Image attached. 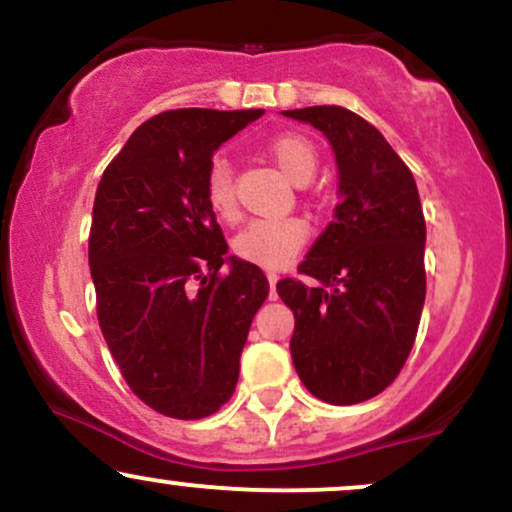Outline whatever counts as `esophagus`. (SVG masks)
<instances>
[{
  "instance_id": "1",
  "label": "esophagus",
  "mask_w": 512,
  "mask_h": 512,
  "mask_svg": "<svg viewBox=\"0 0 512 512\" xmlns=\"http://www.w3.org/2000/svg\"><path fill=\"white\" fill-rule=\"evenodd\" d=\"M267 279H269V298H276V281H279V274L267 272Z\"/></svg>"
}]
</instances>
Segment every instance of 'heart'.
<instances>
[{"mask_svg":"<svg viewBox=\"0 0 512 512\" xmlns=\"http://www.w3.org/2000/svg\"><path fill=\"white\" fill-rule=\"evenodd\" d=\"M269 156L276 166L296 185H308L317 170V151L305 137L284 134L269 144ZM204 195L209 209L223 221H233L238 216L236 185L233 170L226 158H214L204 180ZM308 240V226L301 219L284 216V219H255L240 228L233 238V252L240 260L257 264V267L276 269L289 264L296 252Z\"/></svg>","mask_w":512,"mask_h":512,"instance_id":"1","label":"heart"}]
</instances>
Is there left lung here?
I'll return each mask as SVG.
<instances>
[{
  "label": "left lung",
  "mask_w": 512,
  "mask_h": 512,
  "mask_svg": "<svg viewBox=\"0 0 512 512\" xmlns=\"http://www.w3.org/2000/svg\"><path fill=\"white\" fill-rule=\"evenodd\" d=\"M320 129L337 161L334 221L276 293L296 317L291 358L322 402L380 395L407 361L426 301V221L411 170L370 122L342 105L284 110Z\"/></svg>",
  "instance_id": "left-lung-1"
}]
</instances>
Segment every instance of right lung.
<instances>
[{
  "mask_svg": "<svg viewBox=\"0 0 512 512\" xmlns=\"http://www.w3.org/2000/svg\"><path fill=\"white\" fill-rule=\"evenodd\" d=\"M262 113L151 117L98 182L88 267L101 332L134 395L170 419H204L231 399L269 293L257 264L228 255L204 195L214 151Z\"/></svg>",
  "mask_w": 512,
  "mask_h": 512,
  "instance_id": "right-lung-1",
  "label": "right lung"
}]
</instances>
